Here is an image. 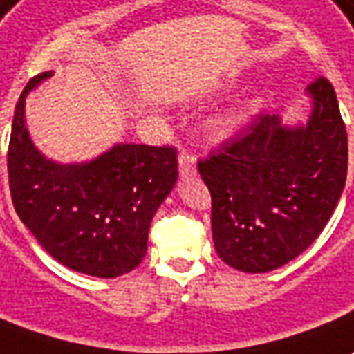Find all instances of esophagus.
Segmentation results:
<instances>
[{"mask_svg":"<svg viewBox=\"0 0 354 354\" xmlns=\"http://www.w3.org/2000/svg\"><path fill=\"white\" fill-rule=\"evenodd\" d=\"M178 165H180V176L187 178V176H194L195 172H197V167H195V157L192 153L182 151L180 153V157H178Z\"/></svg>","mask_w":354,"mask_h":354,"instance_id":"esophagus-1","label":"esophagus"}]
</instances>
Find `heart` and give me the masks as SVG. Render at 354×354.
I'll return each instance as SVG.
<instances>
[{"label": "heart", "instance_id": "heart-1", "mask_svg": "<svg viewBox=\"0 0 354 354\" xmlns=\"http://www.w3.org/2000/svg\"><path fill=\"white\" fill-rule=\"evenodd\" d=\"M245 111L241 107H232L230 111H226L222 117L218 118V130L222 134H230L237 130L239 126L245 122Z\"/></svg>", "mask_w": 354, "mask_h": 354}]
</instances>
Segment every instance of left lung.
<instances>
[{
	"mask_svg": "<svg viewBox=\"0 0 354 354\" xmlns=\"http://www.w3.org/2000/svg\"><path fill=\"white\" fill-rule=\"evenodd\" d=\"M306 122L289 126L263 115L199 160L212 197V239L232 268L263 274L280 268L320 236L347 178V130L333 86L306 88Z\"/></svg>",
	"mask_w": 354,
	"mask_h": 354,
	"instance_id": "left-lung-1",
	"label": "left lung"
}]
</instances>
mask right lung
I'll list each match as a JSON object with an SVG mask.
<instances>
[{
  "label": "right lung",
  "mask_w": 354,
  "mask_h": 354,
  "mask_svg": "<svg viewBox=\"0 0 354 354\" xmlns=\"http://www.w3.org/2000/svg\"><path fill=\"white\" fill-rule=\"evenodd\" d=\"M34 76L15 107L7 153L15 211L57 263L95 278L134 270L147 253L155 212L178 180L176 149L117 143L88 162L61 165L32 142L24 105Z\"/></svg>",
  "instance_id": "1"
}]
</instances>
